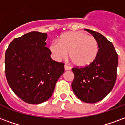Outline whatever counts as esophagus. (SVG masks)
Wrapping results in <instances>:
<instances>
[{
  "mask_svg": "<svg viewBox=\"0 0 125 125\" xmlns=\"http://www.w3.org/2000/svg\"><path fill=\"white\" fill-rule=\"evenodd\" d=\"M64 68H65V70H71L70 66H69V65H64Z\"/></svg>",
  "mask_w": 125,
  "mask_h": 125,
  "instance_id": "34e87169",
  "label": "esophagus"
}]
</instances>
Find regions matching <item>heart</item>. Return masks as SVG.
<instances>
[{
    "label": "heart",
    "instance_id": "b5f03b06",
    "mask_svg": "<svg viewBox=\"0 0 125 125\" xmlns=\"http://www.w3.org/2000/svg\"><path fill=\"white\" fill-rule=\"evenodd\" d=\"M98 43L96 39L81 31L69 32L63 35L59 41H52L49 49L57 61L68 55L75 65L84 67L90 65L98 54Z\"/></svg>",
    "mask_w": 125,
    "mask_h": 125
}]
</instances>
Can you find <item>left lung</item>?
<instances>
[{"label": "left lung", "mask_w": 125, "mask_h": 125, "mask_svg": "<svg viewBox=\"0 0 125 125\" xmlns=\"http://www.w3.org/2000/svg\"><path fill=\"white\" fill-rule=\"evenodd\" d=\"M98 43V54L94 62L85 67H74L72 88L83 102L95 103L102 100L112 90L117 75L118 54L113 43L96 31L85 29Z\"/></svg>", "instance_id": "obj_1"}]
</instances>
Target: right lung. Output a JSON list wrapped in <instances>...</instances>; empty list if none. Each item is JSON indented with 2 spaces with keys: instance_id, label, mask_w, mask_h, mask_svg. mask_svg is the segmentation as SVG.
<instances>
[{
  "instance_id": "right-lung-1",
  "label": "right lung",
  "mask_w": 125,
  "mask_h": 125,
  "mask_svg": "<svg viewBox=\"0 0 125 125\" xmlns=\"http://www.w3.org/2000/svg\"><path fill=\"white\" fill-rule=\"evenodd\" d=\"M46 33L33 31L15 38L5 53V75L15 94L29 104H37L52 96L64 63L53 60L45 47Z\"/></svg>"
}]
</instances>
